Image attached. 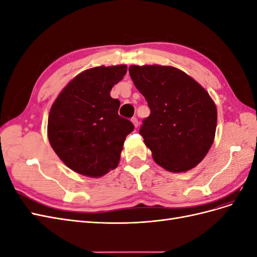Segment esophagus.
Returning a JSON list of instances; mask_svg holds the SVG:
<instances>
[{"mask_svg":"<svg viewBox=\"0 0 257 257\" xmlns=\"http://www.w3.org/2000/svg\"><path fill=\"white\" fill-rule=\"evenodd\" d=\"M132 123H133L134 124V126L135 127H137L138 126V120H137V118H132Z\"/></svg>","mask_w":257,"mask_h":257,"instance_id":"1","label":"esophagus"}]
</instances>
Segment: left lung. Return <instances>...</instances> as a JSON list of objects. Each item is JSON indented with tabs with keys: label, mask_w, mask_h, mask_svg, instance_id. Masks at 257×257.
Returning <instances> with one entry per match:
<instances>
[{
	"label": "left lung",
	"mask_w": 257,
	"mask_h": 257,
	"mask_svg": "<svg viewBox=\"0 0 257 257\" xmlns=\"http://www.w3.org/2000/svg\"><path fill=\"white\" fill-rule=\"evenodd\" d=\"M128 72L150 108L139 133L155 163L172 173L197 166L215 136L217 110L209 93L174 66L131 65Z\"/></svg>",
	"instance_id": "left-lung-1"
}]
</instances>
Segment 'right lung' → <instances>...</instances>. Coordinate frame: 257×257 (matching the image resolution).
I'll use <instances>...</instances> for the list:
<instances>
[{
    "label": "right lung",
    "instance_id": "add662e5",
    "mask_svg": "<svg viewBox=\"0 0 257 257\" xmlns=\"http://www.w3.org/2000/svg\"><path fill=\"white\" fill-rule=\"evenodd\" d=\"M126 71L123 64L85 69L65 85L50 108L49 143L77 174L99 178L119 164L134 125L118 114L120 102L110 91Z\"/></svg>",
    "mask_w": 257,
    "mask_h": 257
}]
</instances>
